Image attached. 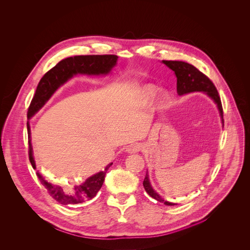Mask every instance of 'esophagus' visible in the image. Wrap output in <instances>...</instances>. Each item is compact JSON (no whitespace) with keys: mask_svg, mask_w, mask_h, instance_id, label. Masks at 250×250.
<instances>
[{"mask_svg":"<svg viewBox=\"0 0 250 250\" xmlns=\"http://www.w3.org/2000/svg\"><path fill=\"white\" fill-rule=\"evenodd\" d=\"M142 149V145L140 143H133L131 144L128 148H127V151L129 153H137L139 152L140 150Z\"/></svg>","mask_w":250,"mask_h":250,"instance_id":"1","label":"esophagus"}]
</instances>
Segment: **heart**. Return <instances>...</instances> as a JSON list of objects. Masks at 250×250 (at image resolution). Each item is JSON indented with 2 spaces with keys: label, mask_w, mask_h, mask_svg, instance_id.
<instances>
[{
  "label": "heart",
  "mask_w": 250,
  "mask_h": 250,
  "mask_svg": "<svg viewBox=\"0 0 250 250\" xmlns=\"http://www.w3.org/2000/svg\"><path fill=\"white\" fill-rule=\"evenodd\" d=\"M156 91H157V89H156L154 86H146V87L144 88V90H143L145 100H146V101L151 100V99L155 96Z\"/></svg>",
  "instance_id": "heart-1"
}]
</instances>
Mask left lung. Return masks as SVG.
Segmentation results:
<instances>
[{
  "label": "left lung",
  "instance_id": "obj_1",
  "mask_svg": "<svg viewBox=\"0 0 250 250\" xmlns=\"http://www.w3.org/2000/svg\"><path fill=\"white\" fill-rule=\"evenodd\" d=\"M163 63H165L167 66H169L172 70L175 71V74L177 76V92L179 95H184L187 93L194 92V91H202L205 92L209 97H211L214 102L217 104L218 109L220 111V115L222 118V123L224 125V120H223V107L221 98L219 96V93L217 91V88L215 87L214 83L211 81V79L206 76L203 72H201L199 69H197L194 65L181 61H163ZM148 172H146L145 179L143 181V187L146 190V192L157 201L168 205L173 206L176 205V203H172L169 201H166L163 199L162 196H160L151 187L149 178H148Z\"/></svg>",
  "mask_w": 250,
  "mask_h": 250
}]
</instances>
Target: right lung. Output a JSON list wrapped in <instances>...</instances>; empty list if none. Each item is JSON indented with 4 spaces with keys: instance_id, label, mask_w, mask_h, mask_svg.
Returning <instances> with one entry per match:
<instances>
[{
    "instance_id": "obj_1",
    "label": "right lung",
    "mask_w": 250,
    "mask_h": 250,
    "mask_svg": "<svg viewBox=\"0 0 250 250\" xmlns=\"http://www.w3.org/2000/svg\"><path fill=\"white\" fill-rule=\"evenodd\" d=\"M118 56L116 55H87L74 56L62 60L53 68L47 71L38 83L36 92L31 100L27 111V118L34 116L51 98L55 91L71 78L74 74H107L116 65ZM28 131V156L32 167L36 169L32 154L30 126L27 122ZM113 163L109 164L104 171L88 178L80 186L74 187L72 190L65 191L60 186L48 183L39 173L37 177L45 187L48 193L59 203L62 205L78 204L90 200L96 196L97 192L103 186L106 173Z\"/></svg>"
}]
</instances>
